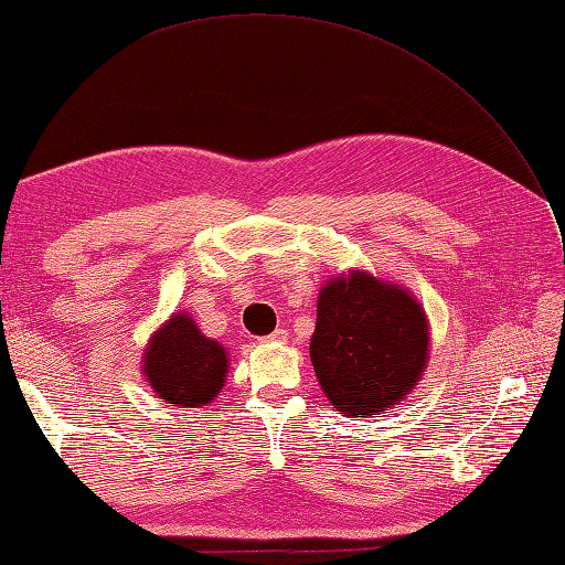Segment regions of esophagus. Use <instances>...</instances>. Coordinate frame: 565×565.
Returning a JSON list of instances; mask_svg holds the SVG:
<instances>
[{"instance_id": "1", "label": "esophagus", "mask_w": 565, "mask_h": 565, "mask_svg": "<svg viewBox=\"0 0 565 565\" xmlns=\"http://www.w3.org/2000/svg\"><path fill=\"white\" fill-rule=\"evenodd\" d=\"M264 340H266V342H287V330H285V328L273 330V333L266 335Z\"/></svg>"}]
</instances>
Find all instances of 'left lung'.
<instances>
[{
    "label": "left lung",
    "mask_w": 565,
    "mask_h": 565,
    "mask_svg": "<svg viewBox=\"0 0 565 565\" xmlns=\"http://www.w3.org/2000/svg\"><path fill=\"white\" fill-rule=\"evenodd\" d=\"M431 335L426 311L407 287L369 270L326 280L316 301L311 364L342 417H374L415 391Z\"/></svg>",
    "instance_id": "obj_1"
}]
</instances>
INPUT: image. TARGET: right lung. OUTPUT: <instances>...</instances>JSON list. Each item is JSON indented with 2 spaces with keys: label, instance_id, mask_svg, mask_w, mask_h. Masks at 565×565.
Returning <instances> with one entry per match:
<instances>
[{
  "label": "right lung",
  "instance_id": "right-lung-1",
  "mask_svg": "<svg viewBox=\"0 0 565 565\" xmlns=\"http://www.w3.org/2000/svg\"><path fill=\"white\" fill-rule=\"evenodd\" d=\"M227 371V350L203 335L186 311H174L153 330L141 356L146 383L170 407L211 405L225 386Z\"/></svg>",
  "mask_w": 565,
  "mask_h": 565
}]
</instances>
